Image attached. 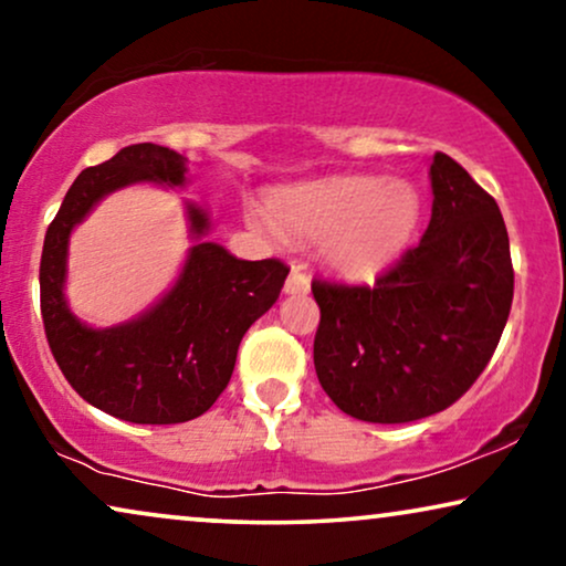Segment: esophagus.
Returning a JSON list of instances; mask_svg holds the SVG:
<instances>
[{
	"label": "esophagus",
	"instance_id": "34e87169",
	"mask_svg": "<svg viewBox=\"0 0 566 566\" xmlns=\"http://www.w3.org/2000/svg\"><path fill=\"white\" fill-rule=\"evenodd\" d=\"M285 293H306L308 291V275L301 270V265H293L289 277H285Z\"/></svg>",
	"mask_w": 566,
	"mask_h": 566
}]
</instances>
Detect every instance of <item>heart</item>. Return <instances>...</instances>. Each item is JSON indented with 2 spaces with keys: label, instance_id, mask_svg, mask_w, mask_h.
<instances>
[{
  "label": "heart",
  "instance_id": "obj_1",
  "mask_svg": "<svg viewBox=\"0 0 566 566\" xmlns=\"http://www.w3.org/2000/svg\"><path fill=\"white\" fill-rule=\"evenodd\" d=\"M258 216L268 234L322 242V258L345 277H374L405 252L420 221V198L401 180L353 175L293 185Z\"/></svg>",
  "mask_w": 566,
  "mask_h": 566
}]
</instances>
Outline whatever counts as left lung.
<instances>
[{"mask_svg":"<svg viewBox=\"0 0 566 566\" xmlns=\"http://www.w3.org/2000/svg\"><path fill=\"white\" fill-rule=\"evenodd\" d=\"M430 180L420 244L374 285L312 281L316 376L355 420L397 424L443 412L482 376L507 324L515 273L497 200L443 151Z\"/></svg>","mask_w":566,"mask_h":566,"instance_id":"left-lung-1","label":"left lung"}]
</instances>
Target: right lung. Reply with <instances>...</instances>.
Returning a JSON list of instances; mask_svg holds the SVG:
<instances>
[{"label":"right lung","mask_w":566,"mask_h":566,"mask_svg":"<svg viewBox=\"0 0 566 566\" xmlns=\"http://www.w3.org/2000/svg\"><path fill=\"white\" fill-rule=\"evenodd\" d=\"M138 180L182 185V157L157 144H130L69 188L41 254L43 329L61 374L92 407L136 424L188 422L227 389L244 332L275 304L291 268L277 258L237 260L200 242L149 314L113 329L84 327L61 291L69 234L99 198ZM188 213L192 231L203 234L206 213L192 206Z\"/></svg>","instance_id":"obj_1"}]
</instances>
